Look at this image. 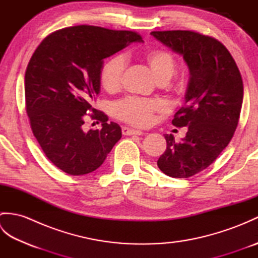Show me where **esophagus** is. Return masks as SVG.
<instances>
[{"mask_svg": "<svg viewBox=\"0 0 258 258\" xmlns=\"http://www.w3.org/2000/svg\"><path fill=\"white\" fill-rule=\"evenodd\" d=\"M123 135H143V132L139 130L128 128V127H122Z\"/></svg>", "mask_w": 258, "mask_h": 258, "instance_id": "esophagus-1", "label": "esophagus"}]
</instances>
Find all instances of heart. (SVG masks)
<instances>
[{"mask_svg":"<svg viewBox=\"0 0 258 258\" xmlns=\"http://www.w3.org/2000/svg\"><path fill=\"white\" fill-rule=\"evenodd\" d=\"M142 58L160 83H166L176 72V58L165 48H152L142 54ZM124 70L125 61L120 56H113L104 62L100 70V83L103 89L111 94L118 92L122 87ZM162 108V104L157 101L128 97L115 104L113 113L115 117L125 123L144 127L153 122L155 113Z\"/></svg>","mask_w":258,"mask_h":258,"instance_id":"1","label":"heart"}]
</instances>
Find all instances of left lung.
<instances>
[{"mask_svg":"<svg viewBox=\"0 0 258 258\" xmlns=\"http://www.w3.org/2000/svg\"><path fill=\"white\" fill-rule=\"evenodd\" d=\"M151 34L183 55L189 69L185 105L172 120L174 126H187L188 131L180 142L166 134V151L157 161L167 176L187 178L210 166L231 142L242 109V75L216 38L180 30Z\"/></svg>","mask_w":258,"mask_h":258,"instance_id":"8db88e82","label":"left lung"}]
</instances>
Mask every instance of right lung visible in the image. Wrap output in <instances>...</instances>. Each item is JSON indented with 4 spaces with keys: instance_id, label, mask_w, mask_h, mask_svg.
I'll list each match as a JSON object with an SVG mask.
<instances>
[{
    "instance_id": "obj_1",
    "label": "right lung",
    "mask_w": 258,
    "mask_h": 258,
    "mask_svg": "<svg viewBox=\"0 0 258 258\" xmlns=\"http://www.w3.org/2000/svg\"><path fill=\"white\" fill-rule=\"evenodd\" d=\"M141 41L132 31L76 25L48 34L33 53L25 72L26 113L41 149L63 172L95 171L122 138L119 125L107 123L92 102L100 93L103 59ZM86 114L102 128L84 133Z\"/></svg>"
}]
</instances>
